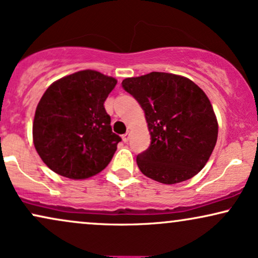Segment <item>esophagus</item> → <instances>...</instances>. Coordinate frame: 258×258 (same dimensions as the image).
Here are the masks:
<instances>
[{"label": "esophagus", "instance_id": "esophagus-1", "mask_svg": "<svg viewBox=\"0 0 258 258\" xmlns=\"http://www.w3.org/2000/svg\"><path fill=\"white\" fill-rule=\"evenodd\" d=\"M122 138H123V141H124V142H128L129 139H130V133H129V132L125 133V134H124V135L122 136Z\"/></svg>", "mask_w": 258, "mask_h": 258}]
</instances>
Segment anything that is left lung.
Here are the masks:
<instances>
[{"label": "left lung", "instance_id": "left-lung-1", "mask_svg": "<svg viewBox=\"0 0 258 258\" xmlns=\"http://www.w3.org/2000/svg\"><path fill=\"white\" fill-rule=\"evenodd\" d=\"M123 88L145 111L151 146L136 157L142 173L164 184L190 179L205 167L218 139V120L205 92L184 76L152 72Z\"/></svg>", "mask_w": 258, "mask_h": 258}]
</instances>
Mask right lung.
<instances>
[{
	"label": "right lung",
	"instance_id": "1",
	"mask_svg": "<svg viewBox=\"0 0 258 258\" xmlns=\"http://www.w3.org/2000/svg\"><path fill=\"white\" fill-rule=\"evenodd\" d=\"M116 84V79L87 69L49 86L34 114L33 144L50 170L86 179L109 165L122 141L104 107Z\"/></svg>",
	"mask_w": 258,
	"mask_h": 258
}]
</instances>
